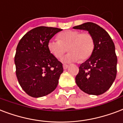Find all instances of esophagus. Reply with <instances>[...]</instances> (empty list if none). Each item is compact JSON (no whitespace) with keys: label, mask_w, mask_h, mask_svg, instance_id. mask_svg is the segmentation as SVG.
Segmentation results:
<instances>
[{"label":"esophagus","mask_w":123,"mask_h":123,"mask_svg":"<svg viewBox=\"0 0 123 123\" xmlns=\"http://www.w3.org/2000/svg\"><path fill=\"white\" fill-rule=\"evenodd\" d=\"M68 66H68V64H64L63 65L64 70H66V69L68 68Z\"/></svg>","instance_id":"obj_1"}]
</instances>
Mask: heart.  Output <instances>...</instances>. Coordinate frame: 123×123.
Returning a JSON list of instances; mask_svg holds the SVG:
<instances>
[{"mask_svg": "<svg viewBox=\"0 0 123 123\" xmlns=\"http://www.w3.org/2000/svg\"><path fill=\"white\" fill-rule=\"evenodd\" d=\"M59 40L51 39L48 43L49 52L60 59L67 51L70 53L62 59V61L84 62L92 55L95 43L89 32H80L77 30H66L58 35Z\"/></svg>", "mask_w": 123, "mask_h": 123, "instance_id": "heart-1", "label": "heart"}]
</instances>
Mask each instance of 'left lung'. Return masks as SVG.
Segmentation results:
<instances>
[{"label": "left lung", "instance_id": "left-lung-1", "mask_svg": "<svg viewBox=\"0 0 123 123\" xmlns=\"http://www.w3.org/2000/svg\"><path fill=\"white\" fill-rule=\"evenodd\" d=\"M73 28L87 30L95 43L92 56L79 68L75 82L88 94H103L111 87L117 75V58L114 42L107 31L95 23L86 22Z\"/></svg>", "mask_w": 123, "mask_h": 123}]
</instances>
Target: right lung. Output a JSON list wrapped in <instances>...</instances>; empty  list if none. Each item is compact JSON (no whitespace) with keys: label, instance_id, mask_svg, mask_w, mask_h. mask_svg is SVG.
<instances>
[{"label":"right lung","instance_id":"1","mask_svg":"<svg viewBox=\"0 0 123 123\" xmlns=\"http://www.w3.org/2000/svg\"><path fill=\"white\" fill-rule=\"evenodd\" d=\"M62 29L39 26L26 33L18 44L15 56L16 75L25 92L41 97L57 86L63 72L62 62L51 54L48 43Z\"/></svg>","mask_w":123,"mask_h":123}]
</instances>
